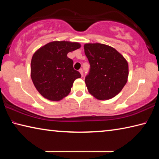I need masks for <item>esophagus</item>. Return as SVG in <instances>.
<instances>
[{
	"label": "esophagus",
	"mask_w": 159,
	"mask_h": 159,
	"mask_svg": "<svg viewBox=\"0 0 159 159\" xmlns=\"http://www.w3.org/2000/svg\"><path fill=\"white\" fill-rule=\"evenodd\" d=\"M79 72H80V75H81V76H83V69H80L79 70Z\"/></svg>",
	"instance_id": "1"
}]
</instances>
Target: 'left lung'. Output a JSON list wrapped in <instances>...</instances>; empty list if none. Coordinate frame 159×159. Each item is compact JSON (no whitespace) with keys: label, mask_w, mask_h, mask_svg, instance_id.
Instances as JSON below:
<instances>
[{"label":"left lung","mask_w":159,"mask_h":159,"mask_svg":"<svg viewBox=\"0 0 159 159\" xmlns=\"http://www.w3.org/2000/svg\"><path fill=\"white\" fill-rule=\"evenodd\" d=\"M84 51L90 64L85 79L88 92L99 100L114 98L128 81L127 60L115 48L99 43H85Z\"/></svg>","instance_id":"8db88e82"}]
</instances>
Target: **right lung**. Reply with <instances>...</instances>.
I'll return each mask as SVG.
<instances>
[{"mask_svg": "<svg viewBox=\"0 0 159 159\" xmlns=\"http://www.w3.org/2000/svg\"><path fill=\"white\" fill-rule=\"evenodd\" d=\"M77 42L55 41L39 48L31 61V77L39 93L50 101H60L71 92L74 80L81 77L67 54L80 48Z\"/></svg>", "mask_w": 159, "mask_h": 159, "instance_id": "add662e5", "label": "right lung"}]
</instances>
